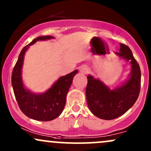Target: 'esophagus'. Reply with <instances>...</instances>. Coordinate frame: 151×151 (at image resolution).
Instances as JSON below:
<instances>
[{
    "mask_svg": "<svg viewBox=\"0 0 151 151\" xmlns=\"http://www.w3.org/2000/svg\"><path fill=\"white\" fill-rule=\"evenodd\" d=\"M89 69L86 66H81L80 67V72L82 74H87L89 73Z\"/></svg>",
    "mask_w": 151,
    "mask_h": 151,
    "instance_id": "esophagus-1",
    "label": "esophagus"
}]
</instances>
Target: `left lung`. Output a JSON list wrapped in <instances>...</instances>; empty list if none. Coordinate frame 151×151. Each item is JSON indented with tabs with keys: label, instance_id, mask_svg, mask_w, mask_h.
I'll use <instances>...</instances> for the list:
<instances>
[{
	"label": "left lung",
	"instance_id": "1",
	"mask_svg": "<svg viewBox=\"0 0 151 151\" xmlns=\"http://www.w3.org/2000/svg\"><path fill=\"white\" fill-rule=\"evenodd\" d=\"M120 52H116L121 58L130 61L131 74L125 84L110 90L99 79L89 75L86 89V101L93 115L104 120L121 116L133 106L141 90V70L132 52L126 45L120 44Z\"/></svg>",
	"mask_w": 151,
	"mask_h": 151
}]
</instances>
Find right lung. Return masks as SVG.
I'll use <instances>...</instances> for the list:
<instances>
[{"label": "right lung", "instance_id": "obj_1", "mask_svg": "<svg viewBox=\"0 0 151 151\" xmlns=\"http://www.w3.org/2000/svg\"><path fill=\"white\" fill-rule=\"evenodd\" d=\"M52 38H53L52 36H40L24 47L12 73V86L20 110L27 117L37 121H52L62 114L66 104L67 92L74 77L78 72L77 70H74L61 77L44 93L35 94L25 89L22 81L21 72L26 50L38 40H46Z\"/></svg>", "mask_w": 151, "mask_h": 151}]
</instances>
